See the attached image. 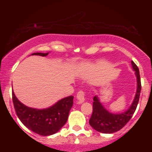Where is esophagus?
<instances>
[{
    "instance_id": "34e87169",
    "label": "esophagus",
    "mask_w": 152,
    "mask_h": 152,
    "mask_svg": "<svg viewBox=\"0 0 152 152\" xmlns=\"http://www.w3.org/2000/svg\"><path fill=\"white\" fill-rule=\"evenodd\" d=\"M85 92L82 91V90H80V91L78 92L77 95H76V103L80 104H82L84 102H85Z\"/></svg>"
}]
</instances>
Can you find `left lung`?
<instances>
[{"instance_id": "obj_1", "label": "left lung", "mask_w": 152, "mask_h": 152, "mask_svg": "<svg viewBox=\"0 0 152 152\" xmlns=\"http://www.w3.org/2000/svg\"><path fill=\"white\" fill-rule=\"evenodd\" d=\"M131 63L137 78V90L134 100L127 110L121 113H113L109 112L104 107L97 96H94L93 103V114L89 121V124L97 132L105 134H111L119 131L128 123L135 112L140 99L141 83L138 67L132 61Z\"/></svg>"}]
</instances>
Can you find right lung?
Returning a JSON list of instances; mask_svg holds the SVG:
<instances>
[{"label": "right lung", "mask_w": 152, "mask_h": 152, "mask_svg": "<svg viewBox=\"0 0 152 152\" xmlns=\"http://www.w3.org/2000/svg\"><path fill=\"white\" fill-rule=\"evenodd\" d=\"M48 53H34L31 55L46 56ZM12 101L18 118L25 126L39 135L55 134L66 124L70 110L73 104V96L58 101L45 109L32 108L20 102L12 91Z\"/></svg>", "instance_id": "add662e5"}]
</instances>
